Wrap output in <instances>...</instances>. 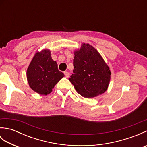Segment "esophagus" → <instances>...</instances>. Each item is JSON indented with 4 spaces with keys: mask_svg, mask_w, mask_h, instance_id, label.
Segmentation results:
<instances>
[{
    "mask_svg": "<svg viewBox=\"0 0 147 147\" xmlns=\"http://www.w3.org/2000/svg\"><path fill=\"white\" fill-rule=\"evenodd\" d=\"M64 75L65 76V77H67V78L69 77V76H70L69 73H68L67 71H64Z\"/></svg>",
    "mask_w": 147,
    "mask_h": 147,
    "instance_id": "34e87169",
    "label": "esophagus"
}]
</instances>
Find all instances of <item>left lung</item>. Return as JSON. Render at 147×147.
<instances>
[{"label": "left lung", "instance_id": "obj_1", "mask_svg": "<svg viewBox=\"0 0 147 147\" xmlns=\"http://www.w3.org/2000/svg\"><path fill=\"white\" fill-rule=\"evenodd\" d=\"M73 74L69 80L80 95L92 98L107 90L111 71L97 51L89 44H83L74 53Z\"/></svg>", "mask_w": 147, "mask_h": 147}]
</instances>
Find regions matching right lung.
I'll use <instances>...</instances> for the list:
<instances>
[{"label": "right lung", "mask_w": 147, "mask_h": 147, "mask_svg": "<svg viewBox=\"0 0 147 147\" xmlns=\"http://www.w3.org/2000/svg\"><path fill=\"white\" fill-rule=\"evenodd\" d=\"M29 85L41 95L49 94L64 74L58 70L57 62L52 60L49 50H43L34 56L27 69Z\"/></svg>", "instance_id": "right-lung-1"}]
</instances>
